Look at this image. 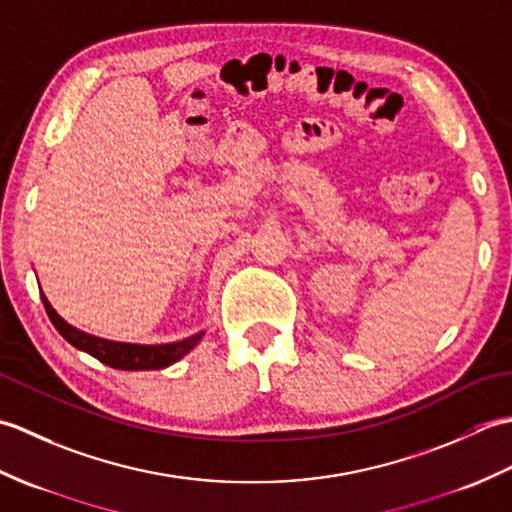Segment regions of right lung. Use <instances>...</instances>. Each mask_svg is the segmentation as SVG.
<instances>
[{"label":"right lung","mask_w":512,"mask_h":512,"mask_svg":"<svg viewBox=\"0 0 512 512\" xmlns=\"http://www.w3.org/2000/svg\"><path fill=\"white\" fill-rule=\"evenodd\" d=\"M41 292V290H39ZM43 308H46L48 317L54 328L59 330L65 341L72 343L76 350L88 352L90 356L99 358L101 363L110 365L114 369H125V372H140V369H162L169 367L180 358L191 352L195 345L202 341L204 332L191 334L189 339H182L176 343H162V345H138V343H118V341H107L99 339V336H92L88 332L76 330L74 325L63 321L57 310L50 306V301L41 292Z\"/></svg>","instance_id":"add662e5"}]
</instances>
